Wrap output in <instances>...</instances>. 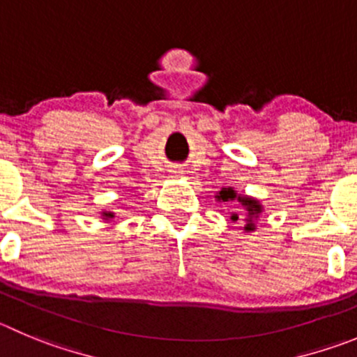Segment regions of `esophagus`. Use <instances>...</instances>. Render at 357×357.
Listing matches in <instances>:
<instances>
[{
    "label": "esophagus",
    "instance_id": "esophagus-1",
    "mask_svg": "<svg viewBox=\"0 0 357 357\" xmlns=\"http://www.w3.org/2000/svg\"><path fill=\"white\" fill-rule=\"evenodd\" d=\"M172 172H174V174H179V172H183V171L181 169H176V171H172Z\"/></svg>",
    "mask_w": 357,
    "mask_h": 357
}]
</instances>
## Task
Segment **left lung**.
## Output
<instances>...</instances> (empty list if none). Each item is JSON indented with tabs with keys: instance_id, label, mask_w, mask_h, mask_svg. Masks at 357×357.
Instances as JSON below:
<instances>
[{
	"instance_id": "left-lung-1",
	"label": "left lung",
	"mask_w": 357,
	"mask_h": 357,
	"mask_svg": "<svg viewBox=\"0 0 357 357\" xmlns=\"http://www.w3.org/2000/svg\"><path fill=\"white\" fill-rule=\"evenodd\" d=\"M215 199L218 202H238L243 208V215L238 213H231L232 222H238V220H245V225H243V232H255L257 231V222L261 218V215L264 213V206L259 199L252 197V195L246 194H238L232 186H224V188L216 192Z\"/></svg>"
}]
</instances>
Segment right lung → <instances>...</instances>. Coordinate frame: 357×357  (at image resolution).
Instances as JSON below:
<instances>
[{"label": "right lung", "instance_id": "add662e5", "mask_svg": "<svg viewBox=\"0 0 357 357\" xmlns=\"http://www.w3.org/2000/svg\"><path fill=\"white\" fill-rule=\"evenodd\" d=\"M100 216H102L103 222H112V220H114V216H116V213L103 209V211H100Z\"/></svg>", "mask_w": 357, "mask_h": 357}]
</instances>
